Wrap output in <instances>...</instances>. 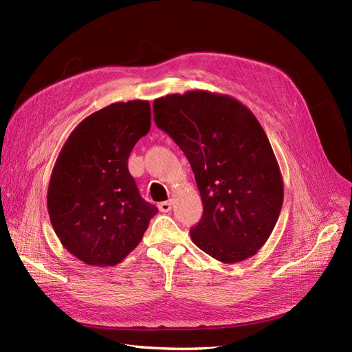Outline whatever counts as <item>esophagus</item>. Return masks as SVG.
<instances>
[{
	"label": "esophagus",
	"instance_id": "34e87169",
	"mask_svg": "<svg viewBox=\"0 0 352 352\" xmlns=\"http://www.w3.org/2000/svg\"><path fill=\"white\" fill-rule=\"evenodd\" d=\"M173 207V202L172 201H164V202H160L158 204V210L162 212H168Z\"/></svg>",
	"mask_w": 352,
	"mask_h": 352
}]
</instances>
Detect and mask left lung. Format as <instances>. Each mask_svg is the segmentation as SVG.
Returning <instances> with one entry per match:
<instances>
[{"label": "left lung", "instance_id": "1", "mask_svg": "<svg viewBox=\"0 0 352 352\" xmlns=\"http://www.w3.org/2000/svg\"><path fill=\"white\" fill-rule=\"evenodd\" d=\"M154 122L192 168L204 212L190 239L225 264L258 252L279 219L283 179L257 117L230 95L204 89L154 100Z\"/></svg>", "mask_w": 352, "mask_h": 352}]
</instances>
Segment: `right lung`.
I'll use <instances>...</instances> for the list:
<instances>
[{"label": "right lung", "mask_w": 352, "mask_h": 352, "mask_svg": "<svg viewBox=\"0 0 352 352\" xmlns=\"http://www.w3.org/2000/svg\"><path fill=\"white\" fill-rule=\"evenodd\" d=\"M150 127V102H114L83 119L61 148L47 208L63 247L85 264L123 261L158 212L142 199L127 168L135 144Z\"/></svg>", "instance_id": "obj_1"}]
</instances>
